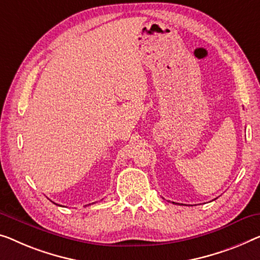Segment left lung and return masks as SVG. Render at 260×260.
I'll use <instances>...</instances> for the list:
<instances>
[{"instance_id":"left-lung-1","label":"left lung","mask_w":260,"mask_h":260,"mask_svg":"<svg viewBox=\"0 0 260 260\" xmlns=\"http://www.w3.org/2000/svg\"><path fill=\"white\" fill-rule=\"evenodd\" d=\"M173 203H175V202H173ZM175 204H176V203H175Z\"/></svg>"}]
</instances>
